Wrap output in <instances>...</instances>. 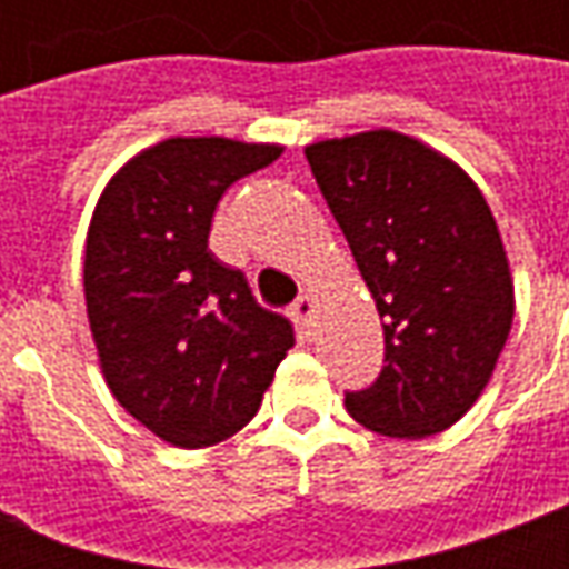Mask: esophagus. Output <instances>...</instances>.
<instances>
[{"label":"esophagus","instance_id":"1","mask_svg":"<svg viewBox=\"0 0 569 569\" xmlns=\"http://www.w3.org/2000/svg\"><path fill=\"white\" fill-rule=\"evenodd\" d=\"M317 308H320V305H317V298H313V296H301L296 305L289 308V317H292V322L298 326V332L305 335V338H308L310 329H313V317H317Z\"/></svg>","mask_w":569,"mask_h":569}]
</instances>
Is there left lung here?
<instances>
[{"mask_svg": "<svg viewBox=\"0 0 569 569\" xmlns=\"http://www.w3.org/2000/svg\"><path fill=\"white\" fill-rule=\"evenodd\" d=\"M305 154L383 320L381 375L345 393L347 411L381 436H436L481 396L512 329V273L488 200L457 163L396 130Z\"/></svg>", "mask_w": 569, "mask_h": 569, "instance_id": "1", "label": "left lung"}]
</instances>
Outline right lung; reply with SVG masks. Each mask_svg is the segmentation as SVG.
Wrapping results in <instances>:
<instances>
[{"mask_svg": "<svg viewBox=\"0 0 569 569\" xmlns=\"http://www.w3.org/2000/svg\"><path fill=\"white\" fill-rule=\"evenodd\" d=\"M280 146L176 137L128 161L93 210L84 301L106 383L176 448L224 441L256 418L292 322L252 298L247 277L207 247L228 186Z\"/></svg>", "mask_w": 569, "mask_h": 569, "instance_id": "right-lung-1", "label": "right lung"}]
</instances>
